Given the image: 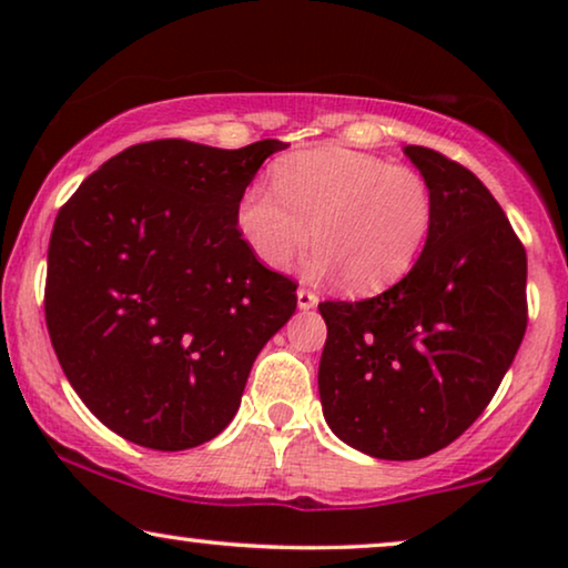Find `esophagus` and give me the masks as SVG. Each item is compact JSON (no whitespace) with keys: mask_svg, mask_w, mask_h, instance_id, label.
Masks as SVG:
<instances>
[{"mask_svg":"<svg viewBox=\"0 0 568 568\" xmlns=\"http://www.w3.org/2000/svg\"><path fill=\"white\" fill-rule=\"evenodd\" d=\"M297 305L300 310H310L317 305V294L310 292V290H297Z\"/></svg>","mask_w":568,"mask_h":568,"instance_id":"obj_1","label":"esophagus"}]
</instances>
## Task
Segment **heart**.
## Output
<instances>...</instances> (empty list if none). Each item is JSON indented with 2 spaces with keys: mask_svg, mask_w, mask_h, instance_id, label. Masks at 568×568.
Here are the masks:
<instances>
[{
  "mask_svg": "<svg viewBox=\"0 0 568 568\" xmlns=\"http://www.w3.org/2000/svg\"><path fill=\"white\" fill-rule=\"evenodd\" d=\"M271 192L253 183L235 209L240 237L263 266H292L307 245L313 271H338L346 290L398 284L422 258L434 227V193L416 170L367 152L315 146L271 168Z\"/></svg>",
  "mask_w": 568,
  "mask_h": 568,
  "instance_id": "b5f03b06",
  "label": "heart"
}]
</instances>
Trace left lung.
I'll use <instances>...</instances> for the list:
<instances>
[{
    "mask_svg": "<svg viewBox=\"0 0 568 568\" xmlns=\"http://www.w3.org/2000/svg\"><path fill=\"white\" fill-rule=\"evenodd\" d=\"M403 152L434 193L422 258L377 297L317 305L325 422L379 460H418L460 437L527 328V253L507 214L460 162L429 146Z\"/></svg>",
    "mask_w": 568,
    "mask_h": 568,
    "instance_id": "1",
    "label": "left lung"
}]
</instances>
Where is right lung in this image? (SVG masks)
Returning a JSON list of instances; mask_svg holds the SVG:
<instances>
[{"instance_id": "1", "label": "right lung", "mask_w": 568, "mask_h": 568, "mask_svg": "<svg viewBox=\"0 0 568 568\" xmlns=\"http://www.w3.org/2000/svg\"><path fill=\"white\" fill-rule=\"evenodd\" d=\"M278 139L216 150L158 139L100 165L59 209L45 325L84 406L134 445L178 453L237 414L297 284L263 266L235 209Z\"/></svg>"}]
</instances>
